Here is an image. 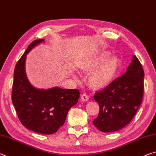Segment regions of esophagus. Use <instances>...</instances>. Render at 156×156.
Listing matches in <instances>:
<instances>
[{"mask_svg":"<svg viewBox=\"0 0 156 156\" xmlns=\"http://www.w3.org/2000/svg\"><path fill=\"white\" fill-rule=\"evenodd\" d=\"M80 100L83 102H87L89 100V96L86 94H83V95H81Z\"/></svg>","mask_w":156,"mask_h":156,"instance_id":"obj_1","label":"esophagus"}]
</instances>
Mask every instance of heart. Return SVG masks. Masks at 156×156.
<instances>
[{"label":"heart","mask_w":156,"mask_h":156,"mask_svg":"<svg viewBox=\"0 0 156 156\" xmlns=\"http://www.w3.org/2000/svg\"><path fill=\"white\" fill-rule=\"evenodd\" d=\"M111 56L110 52L102 51L78 64L81 72L89 73L87 82L93 90L98 91L107 88L117 78L120 68V59Z\"/></svg>","instance_id":"b5f03b06"}]
</instances>
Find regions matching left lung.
Listing matches in <instances>:
<instances>
[{
  "mask_svg": "<svg viewBox=\"0 0 156 156\" xmlns=\"http://www.w3.org/2000/svg\"><path fill=\"white\" fill-rule=\"evenodd\" d=\"M144 73L134 55L126 72L94 96L100 112L94 125L107 133L120 130L131 122L142 103Z\"/></svg>",
  "mask_w": 156,
  "mask_h": 156,
  "instance_id": "8db88e82",
  "label": "left lung"
}]
</instances>
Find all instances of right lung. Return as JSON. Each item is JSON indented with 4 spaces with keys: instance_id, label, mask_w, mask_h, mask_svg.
I'll return each instance as SVG.
<instances>
[{
    "instance_id": "obj_1",
    "label": "right lung",
    "mask_w": 156,
    "mask_h": 156,
    "mask_svg": "<svg viewBox=\"0 0 156 156\" xmlns=\"http://www.w3.org/2000/svg\"><path fill=\"white\" fill-rule=\"evenodd\" d=\"M44 39L33 41L16 63L12 86V103L21 123L30 130L41 134H53L65 123L71 107L80 97L78 89L58 87L38 89L29 81L25 72L27 55L43 43Z\"/></svg>"
}]
</instances>
